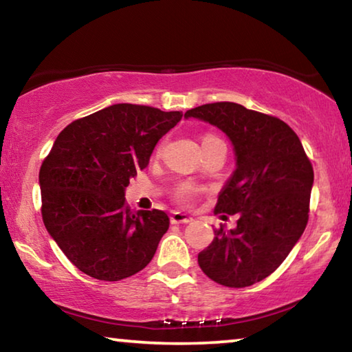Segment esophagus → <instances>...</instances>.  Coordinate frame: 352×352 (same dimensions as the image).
I'll use <instances>...</instances> for the list:
<instances>
[{"instance_id":"1","label":"esophagus","mask_w":352,"mask_h":352,"mask_svg":"<svg viewBox=\"0 0 352 352\" xmlns=\"http://www.w3.org/2000/svg\"><path fill=\"white\" fill-rule=\"evenodd\" d=\"M189 222H192V217H189V216H186V214H183V212H172V216H170V223H174V225H178V223H189Z\"/></svg>"}]
</instances>
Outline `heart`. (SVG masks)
<instances>
[{"mask_svg":"<svg viewBox=\"0 0 352 352\" xmlns=\"http://www.w3.org/2000/svg\"><path fill=\"white\" fill-rule=\"evenodd\" d=\"M205 140H216V136L208 135V136H205L204 141H205ZM199 190H200V188L195 186L194 183H189V182L182 183L180 186H178L177 190H175V199H177L178 201H180V204L189 205L190 201H192V200L195 199V195L199 194Z\"/></svg>","mask_w":352,"mask_h":352,"instance_id":"1","label":"heart"}]
</instances>
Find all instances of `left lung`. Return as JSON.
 I'll return each mask as SVG.
<instances>
[{
  "mask_svg": "<svg viewBox=\"0 0 352 352\" xmlns=\"http://www.w3.org/2000/svg\"><path fill=\"white\" fill-rule=\"evenodd\" d=\"M184 118L222 130L236 155L216 214H239L237 226L214 230L199 265L217 284L248 287L272 275L300 241L309 219L312 164L296 133L275 116L214 102L188 110Z\"/></svg>",
  "mask_w": 352,
  "mask_h": 352,
  "instance_id": "left-lung-1",
  "label": "left lung"
}]
</instances>
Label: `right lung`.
Listing matches in <instances>:
<instances>
[{"label": "right lung", "mask_w": 352, "mask_h": 352, "mask_svg": "<svg viewBox=\"0 0 352 352\" xmlns=\"http://www.w3.org/2000/svg\"><path fill=\"white\" fill-rule=\"evenodd\" d=\"M182 116L115 104L58 133L40 168L41 216L47 233L85 275L119 281L152 261L169 217L160 210L130 211L126 188Z\"/></svg>", "instance_id": "1"}]
</instances>
